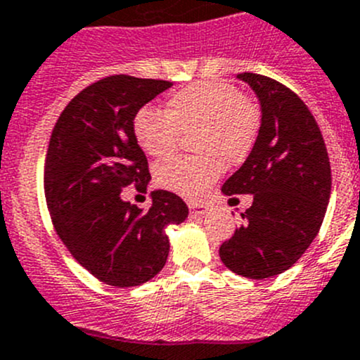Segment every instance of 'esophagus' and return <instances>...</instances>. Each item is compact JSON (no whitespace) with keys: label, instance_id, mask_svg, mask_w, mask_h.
<instances>
[{"label":"esophagus","instance_id":"esophagus-1","mask_svg":"<svg viewBox=\"0 0 360 360\" xmlns=\"http://www.w3.org/2000/svg\"><path fill=\"white\" fill-rule=\"evenodd\" d=\"M191 208V215L194 217H201V215H206V213L210 212V206L208 205H191L188 206Z\"/></svg>","mask_w":360,"mask_h":360}]
</instances>
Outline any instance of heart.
Wrapping results in <instances>:
<instances>
[{
    "label": "heart",
    "instance_id": "heart-1",
    "mask_svg": "<svg viewBox=\"0 0 360 360\" xmlns=\"http://www.w3.org/2000/svg\"><path fill=\"white\" fill-rule=\"evenodd\" d=\"M261 129V110L234 85L199 82L168 99L166 112L143 106L133 119L138 145L152 158H166L179 147L181 134H194L198 158H175L155 168L162 188L195 199L222 173L224 165L247 159Z\"/></svg>",
    "mask_w": 360,
    "mask_h": 360
}]
</instances>
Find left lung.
<instances>
[{"label": "left lung", "instance_id": "obj_1", "mask_svg": "<svg viewBox=\"0 0 360 360\" xmlns=\"http://www.w3.org/2000/svg\"><path fill=\"white\" fill-rule=\"evenodd\" d=\"M236 78L261 103V129L222 192L252 194L254 202L219 254L236 275L264 280L287 271L319 234L330 198V165L322 133L300 96L262 75Z\"/></svg>", "mask_w": 360, "mask_h": 360}]
</instances>
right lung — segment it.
<instances>
[{"label":"right lung","mask_w":360,"mask_h":360,"mask_svg":"<svg viewBox=\"0 0 360 360\" xmlns=\"http://www.w3.org/2000/svg\"><path fill=\"white\" fill-rule=\"evenodd\" d=\"M169 82L113 75L78 92L52 131L45 161V199L56 231L78 264L113 287H134L166 264V227L184 222L188 208L168 191H152V206L122 199L134 184L147 191V158L133 133L141 106Z\"/></svg>","instance_id":"obj_1"}]
</instances>
